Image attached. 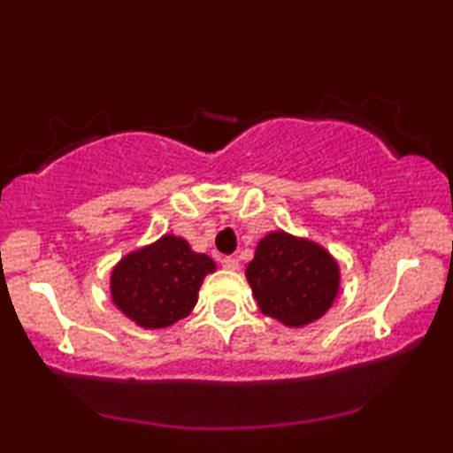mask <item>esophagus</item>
Wrapping results in <instances>:
<instances>
[{
	"label": "esophagus",
	"instance_id": "obj_1",
	"mask_svg": "<svg viewBox=\"0 0 453 453\" xmlns=\"http://www.w3.org/2000/svg\"><path fill=\"white\" fill-rule=\"evenodd\" d=\"M220 264H222V268L228 270V272L239 270V259H234V257H231V256L222 257V259H220Z\"/></svg>",
	"mask_w": 453,
	"mask_h": 453
}]
</instances>
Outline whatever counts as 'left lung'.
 <instances>
[{"instance_id":"left-lung-1","label":"left lung","mask_w":453,"mask_h":453,"mask_svg":"<svg viewBox=\"0 0 453 453\" xmlns=\"http://www.w3.org/2000/svg\"><path fill=\"white\" fill-rule=\"evenodd\" d=\"M259 311L287 327L324 318L340 293V264L324 245L287 231H270L245 268Z\"/></svg>"}]
</instances>
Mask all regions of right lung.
Returning <instances> with one entry per match:
<instances>
[{
    "instance_id": "right-lung-1",
    "label": "right lung",
    "mask_w": 453,
    "mask_h": 453,
    "mask_svg": "<svg viewBox=\"0 0 453 453\" xmlns=\"http://www.w3.org/2000/svg\"><path fill=\"white\" fill-rule=\"evenodd\" d=\"M214 270V259L191 250L188 239L163 234L113 265L111 301L135 326L160 330L188 318L203 278Z\"/></svg>"
}]
</instances>
